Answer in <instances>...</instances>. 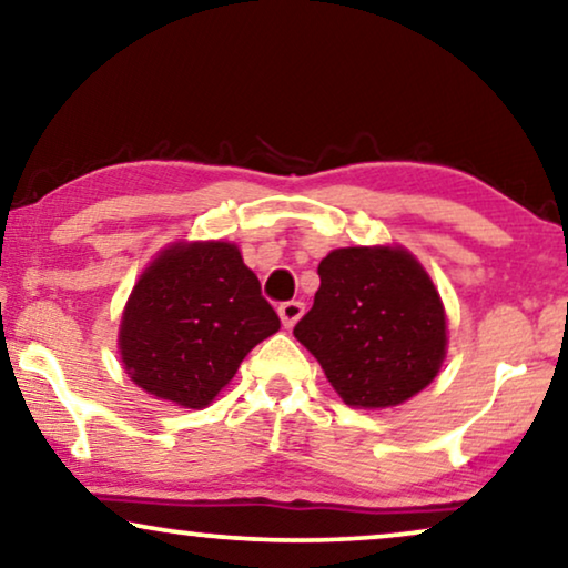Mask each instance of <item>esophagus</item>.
Returning <instances> with one entry per match:
<instances>
[{
  "label": "esophagus",
  "instance_id": "34e87169",
  "mask_svg": "<svg viewBox=\"0 0 568 568\" xmlns=\"http://www.w3.org/2000/svg\"><path fill=\"white\" fill-rule=\"evenodd\" d=\"M302 313H305V305H302V302H297V300L282 302V305H278V317H282V323L286 325V328H292V325L302 317Z\"/></svg>",
  "mask_w": 568,
  "mask_h": 568
}]
</instances>
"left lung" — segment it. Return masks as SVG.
<instances>
[{
	"mask_svg": "<svg viewBox=\"0 0 568 568\" xmlns=\"http://www.w3.org/2000/svg\"><path fill=\"white\" fill-rule=\"evenodd\" d=\"M294 336L346 406L390 408L437 377L447 352L439 292L403 247H338Z\"/></svg>",
	"mask_w": 568,
	"mask_h": 568,
	"instance_id": "left-lung-1",
	"label": "left lung"
}]
</instances>
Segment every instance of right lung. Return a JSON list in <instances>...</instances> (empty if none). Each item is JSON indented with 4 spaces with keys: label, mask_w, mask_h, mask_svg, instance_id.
<instances>
[{
    "label": "right lung",
    "mask_w": 568,
    "mask_h": 568,
    "mask_svg": "<svg viewBox=\"0 0 568 568\" xmlns=\"http://www.w3.org/2000/svg\"><path fill=\"white\" fill-rule=\"evenodd\" d=\"M278 325L237 245L175 243L139 276L123 310L119 348L126 375L142 390L204 408Z\"/></svg>",
    "instance_id": "add662e5"
}]
</instances>
